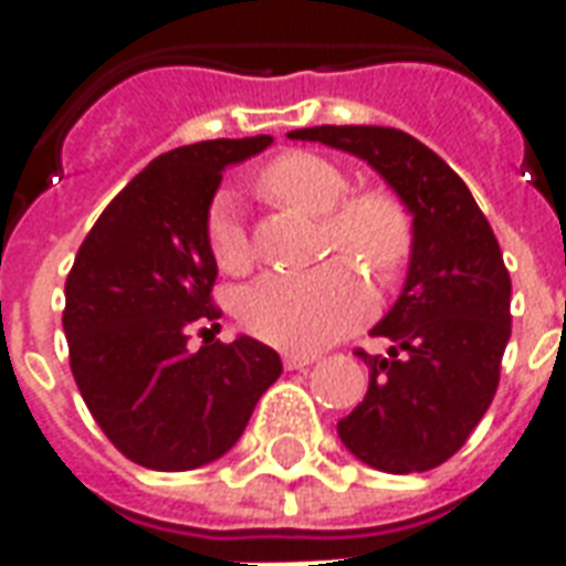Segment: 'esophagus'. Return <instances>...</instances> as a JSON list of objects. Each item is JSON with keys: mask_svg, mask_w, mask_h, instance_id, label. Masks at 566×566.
Returning a JSON list of instances; mask_svg holds the SVG:
<instances>
[{"mask_svg": "<svg viewBox=\"0 0 566 566\" xmlns=\"http://www.w3.org/2000/svg\"><path fill=\"white\" fill-rule=\"evenodd\" d=\"M308 364H315V355H306V352H284V367L287 369H303Z\"/></svg>", "mask_w": 566, "mask_h": 566, "instance_id": "34e87169", "label": "esophagus"}]
</instances>
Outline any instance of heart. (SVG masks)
Segmentation results:
<instances>
[{
    "instance_id": "heart-1",
    "label": "heart",
    "mask_w": 566,
    "mask_h": 566,
    "mask_svg": "<svg viewBox=\"0 0 566 566\" xmlns=\"http://www.w3.org/2000/svg\"><path fill=\"white\" fill-rule=\"evenodd\" d=\"M258 187L275 202L324 214V251L345 254L318 270L272 272L248 284L235 303V318L263 343L312 352L355 331L373 312V294L358 266L381 284L400 279L416 251V218L388 187H357L339 163L315 150H282L258 172ZM211 260L227 275H242L254 263V248L233 202L218 197L206 214Z\"/></svg>"
}]
</instances>
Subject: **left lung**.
Instances as JSON below:
<instances>
[{
    "label": "left lung",
    "instance_id": "obj_1",
    "mask_svg": "<svg viewBox=\"0 0 566 566\" xmlns=\"http://www.w3.org/2000/svg\"><path fill=\"white\" fill-rule=\"evenodd\" d=\"M291 139L357 154L416 214L400 300L373 327L388 355L357 348L367 397L339 421L345 449L381 473H424L470 439L500 385L512 333L510 270L470 187L439 154L394 127H306Z\"/></svg>",
    "mask_w": 566,
    "mask_h": 566
}]
</instances>
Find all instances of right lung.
<instances>
[{"label": "right lung", "mask_w": 566, "mask_h": 566, "mask_svg": "<svg viewBox=\"0 0 566 566\" xmlns=\"http://www.w3.org/2000/svg\"><path fill=\"white\" fill-rule=\"evenodd\" d=\"M270 142L211 139L160 154L105 206L69 270V367L96 424L139 467L181 473L221 458L282 376L270 345L211 339L221 308L206 242L221 169ZM193 332L199 353L186 345Z\"/></svg>", "instance_id": "obj_1"}]
</instances>
